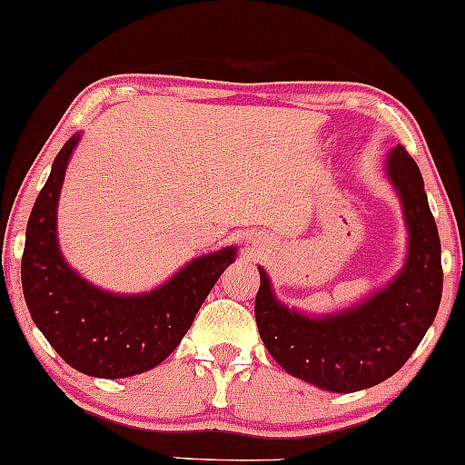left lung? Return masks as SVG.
Masks as SVG:
<instances>
[{
  "instance_id": "obj_1",
  "label": "left lung",
  "mask_w": 465,
  "mask_h": 465,
  "mask_svg": "<svg viewBox=\"0 0 465 465\" xmlns=\"http://www.w3.org/2000/svg\"><path fill=\"white\" fill-rule=\"evenodd\" d=\"M387 174L401 198L408 256L401 273L363 303L329 316H303L275 299L261 269L256 324L264 346L294 378L333 393L376 387L417 351L442 299L440 237L417 162L397 144Z\"/></svg>"
}]
</instances>
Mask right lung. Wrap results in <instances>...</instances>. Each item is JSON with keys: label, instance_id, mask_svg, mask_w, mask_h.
<instances>
[{"label": "right lung", "instance_id": "obj_1", "mask_svg": "<svg viewBox=\"0 0 465 465\" xmlns=\"http://www.w3.org/2000/svg\"><path fill=\"white\" fill-rule=\"evenodd\" d=\"M76 143L78 134L57 153L29 215L23 294L35 327L70 367L95 378L136 376L179 346L237 247L196 258L152 292L113 294L87 284L57 243V201Z\"/></svg>", "mask_w": 465, "mask_h": 465}]
</instances>
